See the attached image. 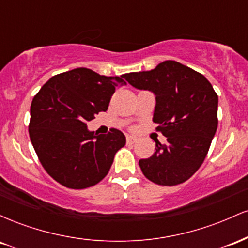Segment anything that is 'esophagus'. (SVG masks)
Here are the masks:
<instances>
[{
	"label": "esophagus",
	"instance_id": "34e87169",
	"mask_svg": "<svg viewBox=\"0 0 248 248\" xmlns=\"http://www.w3.org/2000/svg\"><path fill=\"white\" fill-rule=\"evenodd\" d=\"M126 141H127V144H133L136 142V138H134V136H130V135H127Z\"/></svg>",
	"mask_w": 248,
	"mask_h": 248
}]
</instances>
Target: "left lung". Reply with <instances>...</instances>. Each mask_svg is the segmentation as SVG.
<instances>
[{
  "mask_svg": "<svg viewBox=\"0 0 248 248\" xmlns=\"http://www.w3.org/2000/svg\"><path fill=\"white\" fill-rule=\"evenodd\" d=\"M132 86L156 95L153 121L167 143L139 161L142 172L158 186H177L199 169L218 127V95L202 73L175 61L154 70L122 76Z\"/></svg>",
  "mask_w": 248,
  "mask_h": 248,
  "instance_id": "8db88e82",
  "label": "left lung"
}]
</instances>
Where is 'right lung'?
I'll use <instances>...</instances> for the list:
<instances>
[{
    "mask_svg": "<svg viewBox=\"0 0 248 248\" xmlns=\"http://www.w3.org/2000/svg\"><path fill=\"white\" fill-rule=\"evenodd\" d=\"M122 77L100 76L86 67L53 76L33 96L29 135L43 168L70 189L98 184L109 171L116 152L126 144L120 130L94 134L87 121L106 112Z\"/></svg>",
    "mask_w": 248,
    "mask_h": 248,
    "instance_id": "obj_1",
    "label": "right lung"
}]
</instances>
